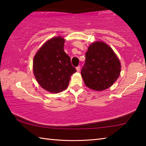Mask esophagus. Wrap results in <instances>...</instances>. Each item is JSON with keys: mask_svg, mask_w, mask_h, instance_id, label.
Here are the masks:
<instances>
[{"mask_svg": "<svg viewBox=\"0 0 146 146\" xmlns=\"http://www.w3.org/2000/svg\"><path fill=\"white\" fill-rule=\"evenodd\" d=\"M76 71H77L78 72H79V71H80V66H77V67L76 68Z\"/></svg>", "mask_w": 146, "mask_h": 146, "instance_id": "esophagus-1", "label": "esophagus"}]
</instances>
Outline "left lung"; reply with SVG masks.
<instances>
[{
  "label": "left lung",
  "mask_w": 146,
  "mask_h": 146,
  "mask_svg": "<svg viewBox=\"0 0 146 146\" xmlns=\"http://www.w3.org/2000/svg\"><path fill=\"white\" fill-rule=\"evenodd\" d=\"M121 65L113 49L103 42H95L89 46L81 75L86 86L101 91L110 88L119 76Z\"/></svg>",
  "instance_id": "8db88e82"
}]
</instances>
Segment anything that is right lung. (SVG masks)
<instances>
[{
	"instance_id": "1",
	"label": "right lung",
	"mask_w": 146,
	"mask_h": 146,
	"mask_svg": "<svg viewBox=\"0 0 146 146\" xmlns=\"http://www.w3.org/2000/svg\"><path fill=\"white\" fill-rule=\"evenodd\" d=\"M65 39L56 36L49 39L38 49L33 58V73L42 88L57 93L68 88L71 76L76 70L71 58L64 52Z\"/></svg>"
}]
</instances>
